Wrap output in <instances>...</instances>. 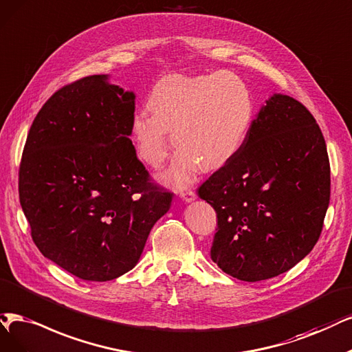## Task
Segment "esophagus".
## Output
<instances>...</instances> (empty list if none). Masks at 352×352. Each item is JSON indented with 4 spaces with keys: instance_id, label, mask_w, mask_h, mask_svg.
Returning <instances> with one entry per match:
<instances>
[{
    "instance_id": "esophagus-1",
    "label": "esophagus",
    "mask_w": 352,
    "mask_h": 352,
    "mask_svg": "<svg viewBox=\"0 0 352 352\" xmlns=\"http://www.w3.org/2000/svg\"><path fill=\"white\" fill-rule=\"evenodd\" d=\"M179 197L183 199L184 201H192L194 199H196V192H194V191L190 190V188L181 190V191H179Z\"/></svg>"
}]
</instances>
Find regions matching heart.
Instances as JSON below:
<instances>
[{"label":"heart","mask_w":352,"mask_h":352,"mask_svg":"<svg viewBox=\"0 0 352 352\" xmlns=\"http://www.w3.org/2000/svg\"><path fill=\"white\" fill-rule=\"evenodd\" d=\"M148 109L152 116L138 113L132 123L136 151L146 165L160 168L171 149V133L178 152L161 178L174 187L190 183L199 166L212 171L230 161L254 119L250 88L225 71L164 76L151 91Z\"/></svg>","instance_id":"obj_1"}]
</instances>
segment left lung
I'll return each instance as SVG.
<instances>
[{
	"mask_svg": "<svg viewBox=\"0 0 352 352\" xmlns=\"http://www.w3.org/2000/svg\"><path fill=\"white\" fill-rule=\"evenodd\" d=\"M217 213L213 263L242 281L289 271L314 250L331 197L320 127L297 100L274 94L241 151L199 188Z\"/></svg>",
	"mask_w": 352,
	"mask_h": 352,
	"instance_id": "left-lung-1",
	"label": "left lung"
}]
</instances>
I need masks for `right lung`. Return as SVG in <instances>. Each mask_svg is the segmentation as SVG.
Listing matches in <instances>:
<instances>
[{"mask_svg": "<svg viewBox=\"0 0 352 352\" xmlns=\"http://www.w3.org/2000/svg\"><path fill=\"white\" fill-rule=\"evenodd\" d=\"M135 94L91 75L37 113L23 149L19 196L46 258L87 281L132 270L173 192L151 181L129 136Z\"/></svg>", "mask_w": 352, "mask_h": 352, "instance_id": "1", "label": "right lung"}]
</instances>
